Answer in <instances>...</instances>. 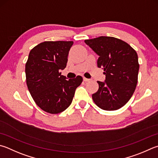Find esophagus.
<instances>
[{
  "mask_svg": "<svg viewBox=\"0 0 158 158\" xmlns=\"http://www.w3.org/2000/svg\"><path fill=\"white\" fill-rule=\"evenodd\" d=\"M84 81H85V82H87V81H90V79L85 78V77H84Z\"/></svg>",
  "mask_w": 158,
  "mask_h": 158,
  "instance_id": "obj_1",
  "label": "esophagus"
}]
</instances>
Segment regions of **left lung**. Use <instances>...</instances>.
<instances>
[{
    "label": "left lung",
    "mask_w": 158,
    "mask_h": 158,
    "mask_svg": "<svg viewBox=\"0 0 158 158\" xmlns=\"http://www.w3.org/2000/svg\"><path fill=\"white\" fill-rule=\"evenodd\" d=\"M84 41L99 56L97 66L106 74L105 82L97 81L99 89L92 95L93 100L103 110H118L129 101L137 86L139 64L136 51L127 43L112 36Z\"/></svg>",
    "instance_id": "obj_1"
}]
</instances>
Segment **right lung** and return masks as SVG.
<instances>
[{
    "label": "right lung",
    "instance_id": "obj_1",
    "mask_svg": "<svg viewBox=\"0 0 158 158\" xmlns=\"http://www.w3.org/2000/svg\"><path fill=\"white\" fill-rule=\"evenodd\" d=\"M73 41H44L31 50L25 64L26 84L36 105L48 113L64 111L71 104L81 76L68 80L60 71L66 67Z\"/></svg>",
    "mask_w": 158,
    "mask_h": 158
}]
</instances>
